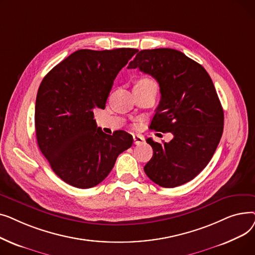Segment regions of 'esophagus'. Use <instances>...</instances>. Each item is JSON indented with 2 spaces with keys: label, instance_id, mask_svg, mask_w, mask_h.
Returning <instances> with one entry per match:
<instances>
[{
  "label": "esophagus",
  "instance_id": "1",
  "mask_svg": "<svg viewBox=\"0 0 255 255\" xmlns=\"http://www.w3.org/2000/svg\"><path fill=\"white\" fill-rule=\"evenodd\" d=\"M143 141H144L143 136H141L139 134H134V135H133V142H134V144H140Z\"/></svg>",
  "mask_w": 255,
  "mask_h": 255
}]
</instances>
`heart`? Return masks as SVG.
Here are the masks:
<instances>
[{
    "mask_svg": "<svg viewBox=\"0 0 255 255\" xmlns=\"http://www.w3.org/2000/svg\"><path fill=\"white\" fill-rule=\"evenodd\" d=\"M149 83H153V80H151V79H149V78H141V79H139L138 82L135 84V86L144 85V84H149Z\"/></svg>",
    "mask_w": 255,
    "mask_h": 255,
    "instance_id": "1",
    "label": "heart"
}]
</instances>
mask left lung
<instances>
[{"label": "left lung", "instance_id": "1", "mask_svg": "<svg viewBox=\"0 0 255 255\" xmlns=\"http://www.w3.org/2000/svg\"><path fill=\"white\" fill-rule=\"evenodd\" d=\"M127 68L157 80L161 99L150 128L173 135L163 143L146 139L153 156L143 167L145 175L164 188L191 181L210 162L223 132V110L209 73L171 48L140 50Z\"/></svg>", "mask_w": 255, "mask_h": 255}]
</instances>
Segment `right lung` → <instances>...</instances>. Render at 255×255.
<instances>
[{
    "label": "right lung",
    "mask_w": 255,
    "mask_h": 255,
    "mask_svg": "<svg viewBox=\"0 0 255 255\" xmlns=\"http://www.w3.org/2000/svg\"><path fill=\"white\" fill-rule=\"evenodd\" d=\"M138 49H79L45 75L38 89L35 129L38 146L64 182L87 189L101 183L133 137L105 134L94 110L105 103L119 71Z\"/></svg>",
    "instance_id": "obj_1"
}]
</instances>
